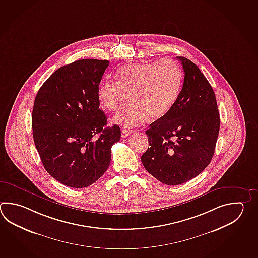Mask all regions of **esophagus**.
Listing matches in <instances>:
<instances>
[{"label": "esophagus", "instance_id": "34e87169", "mask_svg": "<svg viewBox=\"0 0 258 258\" xmlns=\"http://www.w3.org/2000/svg\"><path fill=\"white\" fill-rule=\"evenodd\" d=\"M131 134H132V132H130V131H127L126 128H123V130L121 131V137L122 138L128 137Z\"/></svg>", "mask_w": 258, "mask_h": 258}]
</instances>
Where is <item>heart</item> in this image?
I'll use <instances>...</instances> for the list:
<instances>
[{"label": "heart", "mask_w": 258, "mask_h": 258, "mask_svg": "<svg viewBox=\"0 0 258 258\" xmlns=\"http://www.w3.org/2000/svg\"><path fill=\"white\" fill-rule=\"evenodd\" d=\"M116 80H107L98 89L101 105L108 110H117L131 95L132 105L113 116L112 122L133 128L148 120L165 116L177 99L181 73L174 61L127 64L116 74Z\"/></svg>", "instance_id": "heart-1"}]
</instances>
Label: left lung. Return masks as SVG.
I'll return each instance as SVG.
<instances>
[{
  "instance_id": "obj_1",
  "label": "left lung",
  "mask_w": 258,
  "mask_h": 258,
  "mask_svg": "<svg viewBox=\"0 0 258 258\" xmlns=\"http://www.w3.org/2000/svg\"><path fill=\"white\" fill-rule=\"evenodd\" d=\"M184 84L173 107L153 122L142 162L163 184L177 185L196 177L211 163L220 131L215 94L199 67L184 57Z\"/></svg>"
}]
</instances>
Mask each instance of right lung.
<instances>
[{"mask_svg":"<svg viewBox=\"0 0 258 258\" xmlns=\"http://www.w3.org/2000/svg\"><path fill=\"white\" fill-rule=\"evenodd\" d=\"M108 60L80 59L58 68L37 92L34 142L48 174L70 187L94 184L108 168L119 126H106L98 89ZM99 138L95 139V135Z\"/></svg>","mask_w":258,"mask_h":258,"instance_id":"right-lung-1","label":"right lung"}]
</instances>
